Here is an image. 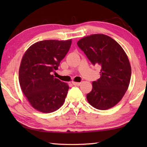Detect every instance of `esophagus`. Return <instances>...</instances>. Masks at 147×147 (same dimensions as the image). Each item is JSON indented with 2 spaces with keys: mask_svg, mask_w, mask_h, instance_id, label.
Instances as JSON below:
<instances>
[{
  "mask_svg": "<svg viewBox=\"0 0 147 147\" xmlns=\"http://www.w3.org/2000/svg\"><path fill=\"white\" fill-rule=\"evenodd\" d=\"M73 84L74 86H80L81 84V82H73Z\"/></svg>",
  "mask_w": 147,
  "mask_h": 147,
  "instance_id": "1",
  "label": "esophagus"
}]
</instances>
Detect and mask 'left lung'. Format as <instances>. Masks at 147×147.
Returning a JSON list of instances; mask_svg holds the SVG:
<instances>
[{"label": "left lung", "mask_w": 147, "mask_h": 147, "mask_svg": "<svg viewBox=\"0 0 147 147\" xmlns=\"http://www.w3.org/2000/svg\"><path fill=\"white\" fill-rule=\"evenodd\" d=\"M88 58L101 67L100 78L92 83L87 100L94 108L106 110L123 98L128 88L131 66L127 55L117 42L106 35L84 37L77 42Z\"/></svg>", "instance_id": "left-lung-1"}]
</instances>
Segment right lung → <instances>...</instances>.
I'll use <instances>...</instances> for the list:
<instances>
[{
  "label": "right lung",
  "instance_id": "right-lung-1",
  "mask_svg": "<svg viewBox=\"0 0 147 147\" xmlns=\"http://www.w3.org/2000/svg\"><path fill=\"white\" fill-rule=\"evenodd\" d=\"M72 39L38 41L26 50L21 59L19 80L21 90L34 109L44 113L63 105L69 85L54 78L53 72L67 54Z\"/></svg>",
  "mask_w": 147,
  "mask_h": 147
}]
</instances>
